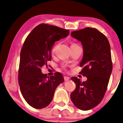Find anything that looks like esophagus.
<instances>
[{"instance_id":"obj_1","label":"esophagus","mask_w":123,"mask_h":123,"mask_svg":"<svg viewBox=\"0 0 123 123\" xmlns=\"http://www.w3.org/2000/svg\"><path fill=\"white\" fill-rule=\"evenodd\" d=\"M69 79H70V77H67V76H64V81H68V80H69Z\"/></svg>"}]
</instances>
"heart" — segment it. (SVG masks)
Instances as JSON below:
<instances>
[{"label":"heart","mask_w":123,"mask_h":123,"mask_svg":"<svg viewBox=\"0 0 123 123\" xmlns=\"http://www.w3.org/2000/svg\"><path fill=\"white\" fill-rule=\"evenodd\" d=\"M75 45H77V44L76 43H72L71 44V47L73 46H75ZM57 44H55V45L54 47H53V49H52V52L53 53H54L55 52V50L56 49V48H57ZM63 67L64 68V66H63Z\"/></svg>","instance_id":"heart-1"}]
</instances>
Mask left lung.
Segmentation results:
<instances>
[{"label":"left lung","instance_id":"8db88e82","mask_svg":"<svg viewBox=\"0 0 123 123\" xmlns=\"http://www.w3.org/2000/svg\"><path fill=\"white\" fill-rule=\"evenodd\" d=\"M71 35L83 46L80 67L83 68L80 73L87 80L71 77L76 88L70 98L77 108L86 111L98 105L106 91L112 70L110 46L107 37L96 28L86 27L72 32Z\"/></svg>","mask_w":123,"mask_h":123}]
</instances>
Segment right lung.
I'll use <instances>...</instances> for the list:
<instances>
[{
	"label": "right lung",
	"instance_id": "obj_1",
	"mask_svg": "<svg viewBox=\"0 0 123 123\" xmlns=\"http://www.w3.org/2000/svg\"><path fill=\"white\" fill-rule=\"evenodd\" d=\"M69 30L41 24L26 37L20 52L18 82L21 92L27 103L40 109L47 106L54 96L56 88L64 82L59 72L47 76L41 68L52 59L51 50L55 42L64 38Z\"/></svg>",
	"mask_w": 123,
	"mask_h": 123
}]
</instances>
